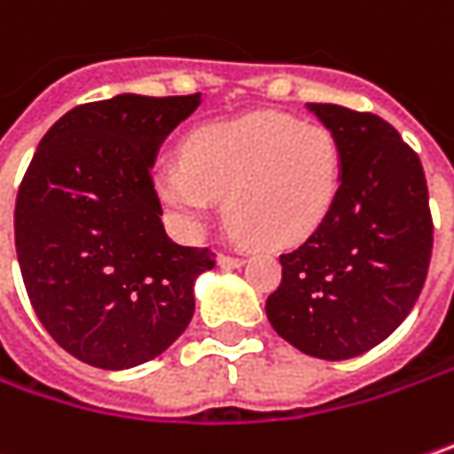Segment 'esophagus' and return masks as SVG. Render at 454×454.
<instances>
[{
    "mask_svg": "<svg viewBox=\"0 0 454 454\" xmlns=\"http://www.w3.org/2000/svg\"><path fill=\"white\" fill-rule=\"evenodd\" d=\"M218 265L221 268H241L244 257H233V254H218Z\"/></svg>",
    "mask_w": 454,
    "mask_h": 454,
    "instance_id": "1",
    "label": "esophagus"
}]
</instances>
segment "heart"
<instances>
[{"label": "heart", "instance_id": "b5f03b06", "mask_svg": "<svg viewBox=\"0 0 454 454\" xmlns=\"http://www.w3.org/2000/svg\"><path fill=\"white\" fill-rule=\"evenodd\" d=\"M182 158L155 168L158 197L171 215L197 233L226 194L236 228L270 247L307 241L330 215L343 179L338 137L275 111L192 129Z\"/></svg>", "mask_w": 454, "mask_h": 454}]
</instances>
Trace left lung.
Wrapping results in <instances>:
<instances>
[{
	"mask_svg": "<svg viewBox=\"0 0 454 454\" xmlns=\"http://www.w3.org/2000/svg\"><path fill=\"white\" fill-rule=\"evenodd\" d=\"M338 137L343 179L325 223L280 254L268 296L272 330L325 361L380 346L413 309L432 260L434 223L419 155L369 111L309 104Z\"/></svg>",
	"mask_w": 454,
	"mask_h": 454,
	"instance_id": "1",
	"label": "left lung"
}]
</instances>
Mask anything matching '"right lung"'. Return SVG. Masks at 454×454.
Listing matches in <instances>:
<instances>
[{
    "label": "right lung",
    "instance_id": "add662e5",
    "mask_svg": "<svg viewBox=\"0 0 454 454\" xmlns=\"http://www.w3.org/2000/svg\"><path fill=\"white\" fill-rule=\"evenodd\" d=\"M200 106L194 96H114L74 106L43 135L15 202L27 299L49 335L98 369L160 356L194 314L205 247H179L160 223L153 163Z\"/></svg>",
    "mask_w": 454,
    "mask_h": 454
}]
</instances>
